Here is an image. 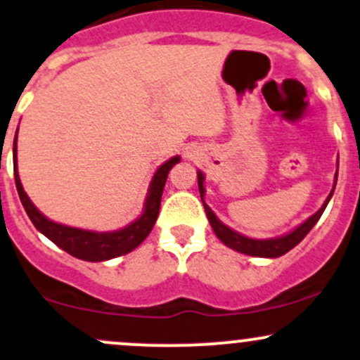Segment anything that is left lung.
I'll use <instances>...</instances> for the list:
<instances>
[{
	"label": "left lung",
	"mask_w": 360,
	"mask_h": 360,
	"mask_svg": "<svg viewBox=\"0 0 360 360\" xmlns=\"http://www.w3.org/2000/svg\"><path fill=\"white\" fill-rule=\"evenodd\" d=\"M337 177H338V169H337V176H335V184H337ZM203 181H205L203 174L198 172L200 196H201V201H203L205 212H207V217H208V220H210V225H212L213 232L217 234V238L222 240L225 246L231 248V250L243 252V255L259 256V258H278V256L285 255L287 251H290L292 248L297 246V244L301 243L304 238H306L307 232H309L311 229L314 227V224L318 222L319 217L323 215V212H325L328 201H330L331 195H333V191H335V186H333V189H331V193H330V196H328L325 203H323V207L319 208V210L316 212L314 215H311L309 219L306 220V222L299 225V227L294 229L292 232H289V234L280 236V238H275V239H251V238H246V236L239 234V232L232 231V229H229L227 225H224L219 219H217L215 213L212 212V208L208 207V205L205 203V200H203V196H205Z\"/></svg>",
	"instance_id": "obj_1"
}]
</instances>
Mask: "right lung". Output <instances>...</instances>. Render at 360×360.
Instances as JSON below:
<instances>
[{
    "instance_id": "obj_1",
    "label": "right lung",
    "mask_w": 360,
    "mask_h": 360,
    "mask_svg": "<svg viewBox=\"0 0 360 360\" xmlns=\"http://www.w3.org/2000/svg\"><path fill=\"white\" fill-rule=\"evenodd\" d=\"M179 160V157H172L171 160H167L157 169L155 176H153L152 183H150L147 200H145V210L141 213L140 219H136L135 222L129 224L128 227L121 229V231L92 232L53 222V220L46 219L34 207V203L29 200L27 193L23 191L22 183H20L17 171V136H15L13 141L15 184H17L20 201H22L27 215L32 220L35 229L39 232H42L47 239H51L61 250L70 252L75 258L84 259V262H105V259L117 258V256L128 255V252H131L135 248L143 243L145 238H147L150 231L153 229V225H155L157 217H159L160 198L165 186V181H167V174Z\"/></svg>"
}]
</instances>
